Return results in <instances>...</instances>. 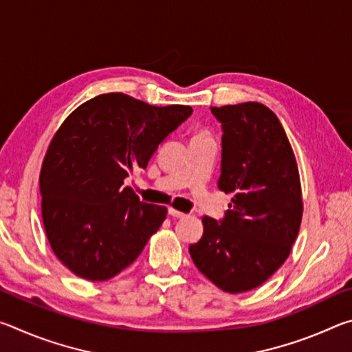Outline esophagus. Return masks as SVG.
<instances>
[{"label":"esophagus","mask_w":352,"mask_h":352,"mask_svg":"<svg viewBox=\"0 0 352 352\" xmlns=\"http://www.w3.org/2000/svg\"><path fill=\"white\" fill-rule=\"evenodd\" d=\"M169 216H172V217H175V219H184L188 216V214H184V212H182V211H177V210H174V208H169Z\"/></svg>","instance_id":"1"}]
</instances>
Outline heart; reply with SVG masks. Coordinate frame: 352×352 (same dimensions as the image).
<instances>
[{"mask_svg":"<svg viewBox=\"0 0 352 352\" xmlns=\"http://www.w3.org/2000/svg\"><path fill=\"white\" fill-rule=\"evenodd\" d=\"M197 136H205V135H197Z\"/></svg>","mask_w":352,"mask_h":352,"instance_id":"obj_1","label":"heart"}]
</instances>
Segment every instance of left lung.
Here are the masks:
<instances>
[{
  "instance_id": "left-lung-1",
  "label": "left lung",
  "mask_w": 352,
  "mask_h": 352,
  "mask_svg": "<svg viewBox=\"0 0 352 352\" xmlns=\"http://www.w3.org/2000/svg\"><path fill=\"white\" fill-rule=\"evenodd\" d=\"M222 127L217 188L233 195L225 216H205L189 245L194 264L230 294L252 290L284 264L302 216L295 155L275 113L259 102L211 107Z\"/></svg>"
}]
</instances>
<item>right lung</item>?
I'll return each mask as SVG.
<instances>
[{
  "label": "right lung",
  "instance_id": "add662e5",
  "mask_svg": "<svg viewBox=\"0 0 352 352\" xmlns=\"http://www.w3.org/2000/svg\"><path fill=\"white\" fill-rule=\"evenodd\" d=\"M190 115L188 105L153 107L107 93L65 119L41 166L40 194L47 241L74 275L113 278L162 226L168 210L141 201L124 180L146 169Z\"/></svg>",
  "mask_w": 352,
  "mask_h": 352
}]
</instances>
